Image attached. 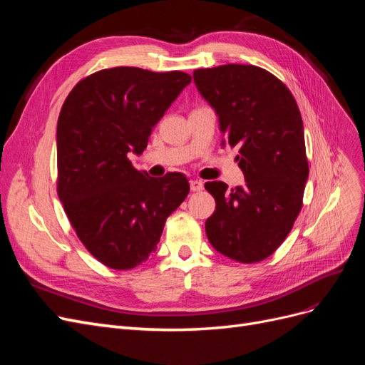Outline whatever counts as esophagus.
I'll return each mask as SVG.
<instances>
[{
  "instance_id": "obj_1",
  "label": "esophagus",
  "mask_w": 365,
  "mask_h": 365,
  "mask_svg": "<svg viewBox=\"0 0 365 365\" xmlns=\"http://www.w3.org/2000/svg\"><path fill=\"white\" fill-rule=\"evenodd\" d=\"M190 189L193 192H201L204 189V182L201 180H192L190 181Z\"/></svg>"
}]
</instances>
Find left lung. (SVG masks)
<instances>
[{
    "instance_id": "obj_1",
    "label": "left lung",
    "mask_w": 365,
    "mask_h": 365,
    "mask_svg": "<svg viewBox=\"0 0 365 365\" xmlns=\"http://www.w3.org/2000/svg\"><path fill=\"white\" fill-rule=\"evenodd\" d=\"M193 79L227 143L239 148L245 176L236 189L205 182L216 201L207 237L231 260L260 262L282 245L303 205L309 165L300 109L282 81L254 65L195 70Z\"/></svg>"
}]
</instances>
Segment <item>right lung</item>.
Listing matches in <instances>:
<instances>
[{
    "instance_id": "right-lung-1",
    "label": "right lung",
    "mask_w": 365,
    "mask_h": 365,
    "mask_svg": "<svg viewBox=\"0 0 365 365\" xmlns=\"http://www.w3.org/2000/svg\"><path fill=\"white\" fill-rule=\"evenodd\" d=\"M182 71L135 67L97 71L77 83L58 120V195L77 237L113 269H132L155 252L165 219L190 185L185 175L152 178L130 157L190 83Z\"/></svg>"
}]
</instances>
